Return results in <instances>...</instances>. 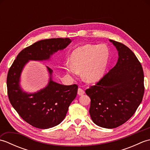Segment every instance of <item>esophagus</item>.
I'll return each mask as SVG.
<instances>
[{
    "mask_svg": "<svg viewBox=\"0 0 150 150\" xmlns=\"http://www.w3.org/2000/svg\"><path fill=\"white\" fill-rule=\"evenodd\" d=\"M77 93H78V95H82L83 94H84L85 91H84V90H82V88H79L78 89V91H77Z\"/></svg>",
    "mask_w": 150,
    "mask_h": 150,
    "instance_id": "34e87169",
    "label": "esophagus"
}]
</instances>
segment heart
Returning <instances> with one entry per match:
<instances>
[{"instance_id":"1","label":"heart","mask_w":150,"mask_h":150,"mask_svg":"<svg viewBox=\"0 0 150 150\" xmlns=\"http://www.w3.org/2000/svg\"><path fill=\"white\" fill-rule=\"evenodd\" d=\"M110 57V50L106 44H86L73 51L69 57L71 63H65L64 68L71 75L82 71L84 80L93 83L104 77Z\"/></svg>"}]
</instances>
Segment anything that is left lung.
Listing matches in <instances>:
<instances>
[{
    "mask_svg": "<svg viewBox=\"0 0 150 150\" xmlns=\"http://www.w3.org/2000/svg\"><path fill=\"white\" fill-rule=\"evenodd\" d=\"M119 54L116 65L95 86L86 90L91 98L89 112L93 122L104 128H115L135 113L144 92V72L132 51L110 40Z\"/></svg>",
    "mask_w": 150,
    "mask_h": 150,
    "instance_id": "8db88e82",
    "label": "left lung"
}]
</instances>
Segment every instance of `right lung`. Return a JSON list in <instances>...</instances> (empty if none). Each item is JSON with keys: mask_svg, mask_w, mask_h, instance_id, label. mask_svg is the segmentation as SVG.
I'll list each match as a JSON object with an SVG mask.
<instances>
[{"mask_svg": "<svg viewBox=\"0 0 150 150\" xmlns=\"http://www.w3.org/2000/svg\"><path fill=\"white\" fill-rule=\"evenodd\" d=\"M69 38L39 40L18 53L7 76L8 95L10 103L19 115L35 128L48 129L64 119L68 108L77 96V84L62 85L52 80L53 70L46 66L50 74L48 84L33 93L23 91L20 86L21 75L29 60H50L53 53L71 43Z\"/></svg>", "mask_w": 150, "mask_h": 150, "instance_id": "1", "label": "right lung"}]
</instances>
